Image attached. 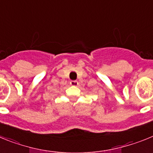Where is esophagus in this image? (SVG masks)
Listing matches in <instances>:
<instances>
[{
  "instance_id": "obj_1",
  "label": "esophagus",
  "mask_w": 153,
  "mask_h": 153,
  "mask_svg": "<svg viewBox=\"0 0 153 153\" xmlns=\"http://www.w3.org/2000/svg\"><path fill=\"white\" fill-rule=\"evenodd\" d=\"M70 85H71V86H77V85H78V82L76 80H71L70 82Z\"/></svg>"
}]
</instances>
